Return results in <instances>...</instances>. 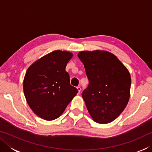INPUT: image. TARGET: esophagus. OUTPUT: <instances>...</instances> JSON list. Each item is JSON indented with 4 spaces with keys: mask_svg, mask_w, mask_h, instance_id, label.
Segmentation results:
<instances>
[{
    "mask_svg": "<svg viewBox=\"0 0 152 152\" xmlns=\"http://www.w3.org/2000/svg\"><path fill=\"white\" fill-rule=\"evenodd\" d=\"M77 89H78V92L80 93V91H81V87L80 86H78V87H77Z\"/></svg>",
    "mask_w": 152,
    "mask_h": 152,
    "instance_id": "esophagus-1",
    "label": "esophagus"
}]
</instances>
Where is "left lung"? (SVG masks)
Masks as SVG:
<instances>
[{"instance_id": "left-lung-1", "label": "left lung", "mask_w": 152, "mask_h": 152, "mask_svg": "<svg viewBox=\"0 0 152 152\" xmlns=\"http://www.w3.org/2000/svg\"><path fill=\"white\" fill-rule=\"evenodd\" d=\"M78 56L89 81L82 94L89 114L98 123L113 121L125 109L129 99V72L109 51H82Z\"/></svg>"}]
</instances>
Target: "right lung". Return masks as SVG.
Returning <instances> with one entry per match:
<instances>
[{"label":"right lung","instance_id":"1","mask_svg":"<svg viewBox=\"0 0 152 152\" xmlns=\"http://www.w3.org/2000/svg\"><path fill=\"white\" fill-rule=\"evenodd\" d=\"M72 56L69 51L56 50L27 69L23 80L25 99L33 113L43 119H57L78 93L66 71Z\"/></svg>","mask_w":152,"mask_h":152}]
</instances>
